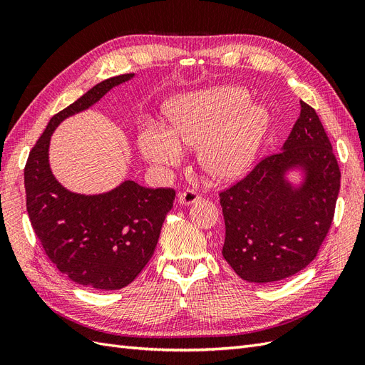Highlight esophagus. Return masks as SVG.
Returning a JSON list of instances; mask_svg holds the SVG:
<instances>
[{
	"label": "esophagus",
	"mask_w": 365,
	"mask_h": 365,
	"mask_svg": "<svg viewBox=\"0 0 365 365\" xmlns=\"http://www.w3.org/2000/svg\"><path fill=\"white\" fill-rule=\"evenodd\" d=\"M200 200H201V195L195 190H190V189H187L178 195V202L181 205H192Z\"/></svg>",
	"instance_id": "esophagus-1"
}]
</instances>
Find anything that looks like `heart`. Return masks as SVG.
Segmentation results:
<instances>
[{
  "instance_id": "obj_1",
  "label": "heart",
  "mask_w": 365,
  "mask_h": 365,
  "mask_svg": "<svg viewBox=\"0 0 365 365\" xmlns=\"http://www.w3.org/2000/svg\"><path fill=\"white\" fill-rule=\"evenodd\" d=\"M168 130L143 129L137 138L141 157L155 164L175 165L182 148H197L201 168L217 180L244 173L262 145L269 114L251 105V96L239 86H213L176 96L164 105Z\"/></svg>"
}]
</instances>
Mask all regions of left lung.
<instances>
[{
	"label": "left lung",
	"mask_w": 365,
	"mask_h": 365,
	"mask_svg": "<svg viewBox=\"0 0 365 365\" xmlns=\"http://www.w3.org/2000/svg\"><path fill=\"white\" fill-rule=\"evenodd\" d=\"M280 152L220 192L222 256L250 283H272L306 268L332 225L341 172L315 109L302 102ZM302 173L294 185L287 175Z\"/></svg>",
	"instance_id": "8db88e82"
}]
</instances>
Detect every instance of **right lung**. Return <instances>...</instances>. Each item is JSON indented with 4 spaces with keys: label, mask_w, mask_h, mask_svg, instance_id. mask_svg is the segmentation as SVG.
<instances>
[{
    "label": "right lung",
    "mask_w": 365,
    "mask_h": 365,
    "mask_svg": "<svg viewBox=\"0 0 365 365\" xmlns=\"http://www.w3.org/2000/svg\"><path fill=\"white\" fill-rule=\"evenodd\" d=\"M132 77L134 73L97 83L53 115L24 169L27 213L43 251L70 280L93 289L114 291L134 282L155 251L175 190L126 180L105 193L70 192L51 172L50 140L65 118L86 111Z\"/></svg>",
    "instance_id": "right-lung-1"
}]
</instances>
